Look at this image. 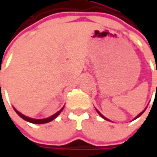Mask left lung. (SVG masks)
Segmentation results:
<instances>
[{
    "mask_svg": "<svg viewBox=\"0 0 157 157\" xmlns=\"http://www.w3.org/2000/svg\"><path fill=\"white\" fill-rule=\"evenodd\" d=\"M156 91H157V85H156ZM146 108H147V107H146ZM146 108H145V109H144V110H143V111H142V112H141V113H139V114H138V115H137V116H136V117L135 118V119H134V120H136V119H137V118H139V117H140V116H141V115H142V113H144V111H145V110H146ZM96 111H97V113H99V114H100V116H101V117L103 118V119H105V120H106V121H110V120H108V119H107V118H105V116H104V115H103V114H101V113H100V111H99V110H97V109H96ZM134 120H133V121H134Z\"/></svg>",
    "mask_w": 157,
    "mask_h": 157,
    "instance_id": "left-lung-1",
    "label": "left lung"
}]
</instances>
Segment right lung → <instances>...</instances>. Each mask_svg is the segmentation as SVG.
Masks as SVG:
<instances>
[{
	"mask_svg": "<svg viewBox=\"0 0 157 157\" xmlns=\"http://www.w3.org/2000/svg\"><path fill=\"white\" fill-rule=\"evenodd\" d=\"M63 107H64V106H63L59 111L57 112L56 113H54L53 115H52V116H50V117H48V118H45V119H33V118L25 116L24 114H22V113H21L19 111H17L15 107H14V110H15V113H17V114H18L21 119H23L24 121H28V122H30V123H33V124H44V123H48V122H50V121H53L54 119H56V118L59 115V113L63 111Z\"/></svg>",
	"mask_w": 157,
	"mask_h": 157,
	"instance_id": "1",
	"label": "right lung"
}]
</instances>
